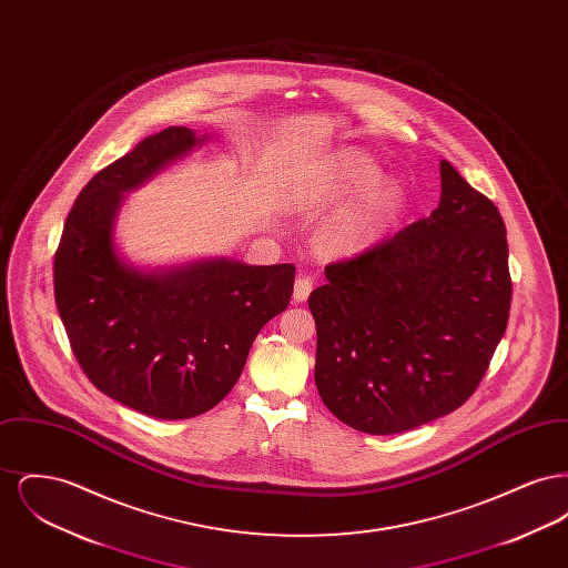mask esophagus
Listing matches in <instances>:
<instances>
[{
	"label": "esophagus",
	"instance_id": "obj_1",
	"mask_svg": "<svg viewBox=\"0 0 568 568\" xmlns=\"http://www.w3.org/2000/svg\"><path fill=\"white\" fill-rule=\"evenodd\" d=\"M313 292V278L306 276V274H300L296 278V285H294V302H304L308 294Z\"/></svg>",
	"mask_w": 568,
	"mask_h": 568
}]
</instances>
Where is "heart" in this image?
Segmentation results:
<instances>
[{"label": "heart", "instance_id": "obj_1", "mask_svg": "<svg viewBox=\"0 0 568 568\" xmlns=\"http://www.w3.org/2000/svg\"><path fill=\"white\" fill-rule=\"evenodd\" d=\"M377 165L364 155H349L325 176L322 185L324 197H338L371 181L362 195L352 202L341 215L336 216L327 232L325 241L338 253H353L373 243L377 239L378 227L385 215L398 200V187L392 179H376Z\"/></svg>", "mask_w": 568, "mask_h": 568}]
</instances>
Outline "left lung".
<instances>
[{
    "label": "left lung",
    "instance_id": "8db88e82",
    "mask_svg": "<svg viewBox=\"0 0 568 568\" xmlns=\"http://www.w3.org/2000/svg\"><path fill=\"white\" fill-rule=\"evenodd\" d=\"M308 297L324 405L366 434L413 430L464 405L509 322L505 221L440 162V202L352 260Z\"/></svg>",
    "mask_w": 568,
    "mask_h": 568
}]
</instances>
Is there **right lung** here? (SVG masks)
<instances>
[{"mask_svg": "<svg viewBox=\"0 0 568 568\" xmlns=\"http://www.w3.org/2000/svg\"><path fill=\"white\" fill-rule=\"evenodd\" d=\"M168 128L82 187L54 253V302L84 375L112 400L158 419L219 405L260 329L287 308L292 264L202 260L140 271L121 260L114 221L125 191L202 144Z\"/></svg>", "mask_w": 568, "mask_h": 568, "instance_id": "right-lung-1", "label": "right lung"}]
</instances>
